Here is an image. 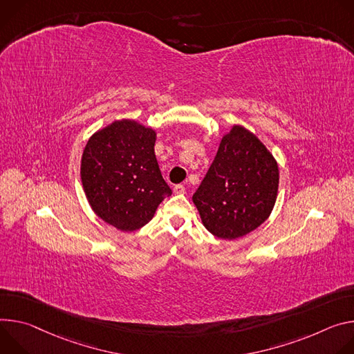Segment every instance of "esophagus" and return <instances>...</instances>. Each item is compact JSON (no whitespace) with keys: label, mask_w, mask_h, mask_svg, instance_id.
<instances>
[{"label":"esophagus","mask_w":354,"mask_h":354,"mask_svg":"<svg viewBox=\"0 0 354 354\" xmlns=\"http://www.w3.org/2000/svg\"><path fill=\"white\" fill-rule=\"evenodd\" d=\"M173 191H174L176 194H184V192H185V187H184L183 184H177V185H174Z\"/></svg>","instance_id":"34e87169"}]
</instances>
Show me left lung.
I'll return each instance as SVG.
<instances>
[{
  "label": "left lung",
  "instance_id": "obj_1",
  "mask_svg": "<svg viewBox=\"0 0 354 354\" xmlns=\"http://www.w3.org/2000/svg\"><path fill=\"white\" fill-rule=\"evenodd\" d=\"M279 166L260 139L234 125L219 145L201 185L192 195L204 226L233 241L259 227L277 200Z\"/></svg>",
  "mask_w": 354,
  "mask_h": 354
}]
</instances>
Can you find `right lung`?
I'll use <instances>...</instances> for the list:
<instances>
[{"instance_id": "right-lung-1", "label": "right lung", "mask_w": 354, "mask_h": 354, "mask_svg": "<svg viewBox=\"0 0 354 354\" xmlns=\"http://www.w3.org/2000/svg\"><path fill=\"white\" fill-rule=\"evenodd\" d=\"M156 132L132 120L95 132L82 156V183L93 211L122 232L145 226L171 195L154 154Z\"/></svg>"}]
</instances>
